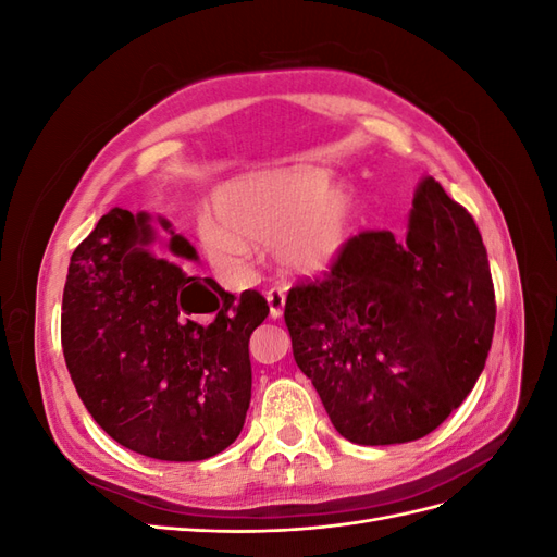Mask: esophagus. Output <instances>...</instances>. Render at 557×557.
Segmentation results:
<instances>
[{"instance_id": "obj_1", "label": "esophagus", "mask_w": 557, "mask_h": 557, "mask_svg": "<svg viewBox=\"0 0 557 557\" xmlns=\"http://www.w3.org/2000/svg\"><path fill=\"white\" fill-rule=\"evenodd\" d=\"M267 301H269V313H272V318H281L285 309V293L281 288H272L267 293Z\"/></svg>"}]
</instances>
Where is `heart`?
<instances>
[{
    "instance_id": "heart-1",
    "label": "heart",
    "mask_w": 557,
    "mask_h": 557,
    "mask_svg": "<svg viewBox=\"0 0 557 557\" xmlns=\"http://www.w3.org/2000/svg\"><path fill=\"white\" fill-rule=\"evenodd\" d=\"M330 181L323 166L297 164L225 183L213 197L215 215L197 218L209 260L239 269L256 242L272 244L276 260L297 272L327 267L348 244L356 218V195Z\"/></svg>"
}]
</instances>
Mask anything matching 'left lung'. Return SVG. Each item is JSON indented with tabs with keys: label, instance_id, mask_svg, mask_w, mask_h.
<instances>
[{
	"label": "left lung",
	"instance_id": "obj_1",
	"mask_svg": "<svg viewBox=\"0 0 557 557\" xmlns=\"http://www.w3.org/2000/svg\"><path fill=\"white\" fill-rule=\"evenodd\" d=\"M283 315L344 440H420L465 401L493 344L495 288L474 218L425 176L404 239L352 237L323 278L290 288Z\"/></svg>",
	"mask_w": 557,
	"mask_h": 557
}]
</instances>
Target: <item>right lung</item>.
I'll return each instance as SVG.
<instances>
[{
    "mask_svg": "<svg viewBox=\"0 0 557 557\" xmlns=\"http://www.w3.org/2000/svg\"><path fill=\"white\" fill-rule=\"evenodd\" d=\"M172 234L176 258L197 262ZM150 215L111 209L74 250L62 350L76 393L111 440L166 462H197L237 440L250 404L248 339L269 313L258 290L225 293L156 256Z\"/></svg>",
    "mask_w": 557,
    "mask_h": 557,
    "instance_id": "1",
    "label": "right lung"
}]
</instances>
